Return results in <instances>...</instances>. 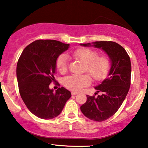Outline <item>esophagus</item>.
<instances>
[{
  "instance_id": "esophagus-1",
  "label": "esophagus",
  "mask_w": 148,
  "mask_h": 148,
  "mask_svg": "<svg viewBox=\"0 0 148 148\" xmlns=\"http://www.w3.org/2000/svg\"><path fill=\"white\" fill-rule=\"evenodd\" d=\"M77 94H78V93L77 92H71V94L73 95V96H74V95H77Z\"/></svg>"
}]
</instances>
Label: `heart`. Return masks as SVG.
Here are the masks:
<instances>
[{
    "instance_id": "obj_1",
    "label": "heart",
    "mask_w": 148,
    "mask_h": 148,
    "mask_svg": "<svg viewBox=\"0 0 148 148\" xmlns=\"http://www.w3.org/2000/svg\"><path fill=\"white\" fill-rule=\"evenodd\" d=\"M71 56L84 64V70L87 71L96 81L106 77L111 67V60L107 56H98V52L89 48H79L72 52ZM68 57L61 54L56 60V67L63 73L67 70ZM92 79L88 74L72 75L63 79L64 86L69 90L79 92L84 87L89 86Z\"/></svg>"
}]
</instances>
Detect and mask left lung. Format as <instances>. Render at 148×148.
Masks as SVG:
<instances>
[{
  "mask_svg": "<svg viewBox=\"0 0 148 148\" xmlns=\"http://www.w3.org/2000/svg\"><path fill=\"white\" fill-rule=\"evenodd\" d=\"M80 45L101 49L111 60L108 77L94 88L97 92H102V95L97 97L87 95L86 102L80 107L87 118L101 122L116 113L128 94L131 84V60L125 48L114 42H94Z\"/></svg>",
  "mask_w": 148,
  "mask_h": 148,
  "instance_id": "left-lung-1",
  "label": "left lung"
}]
</instances>
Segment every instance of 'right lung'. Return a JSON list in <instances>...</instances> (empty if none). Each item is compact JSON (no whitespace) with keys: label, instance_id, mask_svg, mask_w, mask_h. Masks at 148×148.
I'll use <instances>...</instances> for the list:
<instances>
[{"label":"right lung","instance_id":"right-lung-1","mask_svg":"<svg viewBox=\"0 0 148 148\" xmlns=\"http://www.w3.org/2000/svg\"><path fill=\"white\" fill-rule=\"evenodd\" d=\"M69 44L53 40H38L23 50L17 64L20 95L32 114L51 119L60 114L71 94L63 87L54 92L49 85L55 80L56 60Z\"/></svg>","mask_w":148,"mask_h":148}]
</instances>
